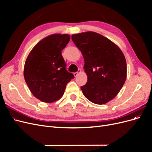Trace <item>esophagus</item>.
Here are the masks:
<instances>
[{
	"mask_svg": "<svg viewBox=\"0 0 152 152\" xmlns=\"http://www.w3.org/2000/svg\"><path fill=\"white\" fill-rule=\"evenodd\" d=\"M81 72V70H79V71H78L77 72H75V73H73V75H74L75 77L79 74V73Z\"/></svg>",
	"mask_w": 152,
	"mask_h": 152,
	"instance_id": "34e87169",
	"label": "esophagus"
}]
</instances>
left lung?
Returning <instances> with one entry per match:
<instances>
[{"instance_id":"left-lung-1","label":"left lung","mask_w":152,"mask_h":152,"mask_svg":"<svg viewBox=\"0 0 152 152\" xmlns=\"http://www.w3.org/2000/svg\"><path fill=\"white\" fill-rule=\"evenodd\" d=\"M72 39L84 59L87 82L80 87L82 93L93 103H108L126 80L127 64L122 51L112 41L94 31L73 34Z\"/></svg>"}]
</instances>
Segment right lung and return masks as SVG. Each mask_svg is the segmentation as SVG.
Returning a JSON list of instances; mask_svg holds the SVG:
<instances>
[{"mask_svg":"<svg viewBox=\"0 0 152 152\" xmlns=\"http://www.w3.org/2000/svg\"><path fill=\"white\" fill-rule=\"evenodd\" d=\"M70 40L68 34H52L37 44L24 66L26 84L35 98L53 103L62 97L66 84L74 75L66 70L61 50Z\"/></svg>","mask_w":152,"mask_h":152,"instance_id":"1","label":"right lung"}]
</instances>
